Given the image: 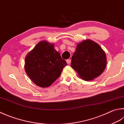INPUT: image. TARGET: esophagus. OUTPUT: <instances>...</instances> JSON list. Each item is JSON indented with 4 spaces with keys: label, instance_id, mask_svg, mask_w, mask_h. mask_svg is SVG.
Returning a JSON list of instances; mask_svg holds the SVG:
<instances>
[{
    "label": "esophagus",
    "instance_id": "esophagus-1",
    "mask_svg": "<svg viewBox=\"0 0 124 124\" xmlns=\"http://www.w3.org/2000/svg\"><path fill=\"white\" fill-rule=\"evenodd\" d=\"M66 62H67V64H70V63H71V59H67L66 60Z\"/></svg>",
    "mask_w": 124,
    "mask_h": 124
}]
</instances>
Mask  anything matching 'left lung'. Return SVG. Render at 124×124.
<instances>
[{
	"mask_svg": "<svg viewBox=\"0 0 124 124\" xmlns=\"http://www.w3.org/2000/svg\"><path fill=\"white\" fill-rule=\"evenodd\" d=\"M71 61V67L86 81L99 76L106 66L104 51L98 44L88 39L77 45Z\"/></svg>",
	"mask_w": 124,
	"mask_h": 124,
	"instance_id": "8db88e82",
	"label": "left lung"
}]
</instances>
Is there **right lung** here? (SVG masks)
Returning <instances> with one entry per match:
<instances>
[{"instance_id": "obj_1", "label": "right lung", "mask_w": 124, "mask_h": 124, "mask_svg": "<svg viewBox=\"0 0 124 124\" xmlns=\"http://www.w3.org/2000/svg\"><path fill=\"white\" fill-rule=\"evenodd\" d=\"M53 47V44L40 41L25 58L26 72L34 84L41 87L52 85L67 65L66 61Z\"/></svg>"}]
</instances>
